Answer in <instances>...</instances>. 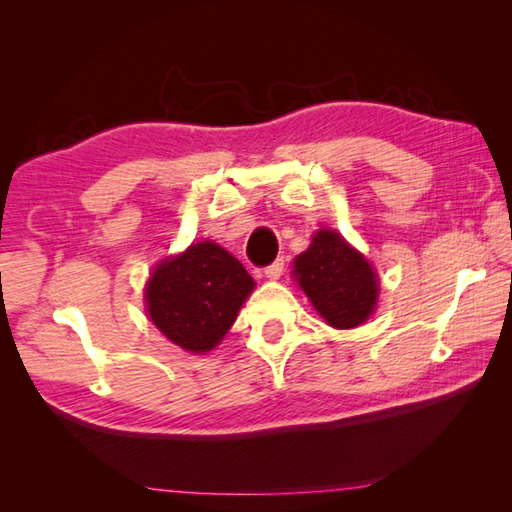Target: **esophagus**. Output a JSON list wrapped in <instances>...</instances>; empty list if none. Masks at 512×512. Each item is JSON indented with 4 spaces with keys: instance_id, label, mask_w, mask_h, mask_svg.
Returning a JSON list of instances; mask_svg holds the SVG:
<instances>
[{
    "instance_id": "1",
    "label": "esophagus",
    "mask_w": 512,
    "mask_h": 512,
    "mask_svg": "<svg viewBox=\"0 0 512 512\" xmlns=\"http://www.w3.org/2000/svg\"><path fill=\"white\" fill-rule=\"evenodd\" d=\"M281 273H284V259H277V262H273V264L264 268V275H266L268 279H273V281L279 279Z\"/></svg>"
}]
</instances>
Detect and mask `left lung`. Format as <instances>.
I'll return each instance as SVG.
<instances>
[{
  "instance_id": "8db88e82",
  "label": "left lung",
  "mask_w": 512,
  "mask_h": 512,
  "mask_svg": "<svg viewBox=\"0 0 512 512\" xmlns=\"http://www.w3.org/2000/svg\"><path fill=\"white\" fill-rule=\"evenodd\" d=\"M299 288L325 323L350 330L365 323L378 303V275L372 264L345 242L341 233L321 228L295 259Z\"/></svg>"
}]
</instances>
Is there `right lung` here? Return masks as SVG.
I'll return each instance as SVG.
<instances>
[{
  "instance_id": "1",
  "label": "right lung",
  "mask_w": 512,
  "mask_h": 512,
  "mask_svg": "<svg viewBox=\"0 0 512 512\" xmlns=\"http://www.w3.org/2000/svg\"><path fill=\"white\" fill-rule=\"evenodd\" d=\"M255 290L246 268L220 244L198 242L154 268L147 288V314L171 343L204 354L224 339L242 303Z\"/></svg>"
}]
</instances>
